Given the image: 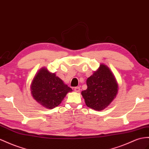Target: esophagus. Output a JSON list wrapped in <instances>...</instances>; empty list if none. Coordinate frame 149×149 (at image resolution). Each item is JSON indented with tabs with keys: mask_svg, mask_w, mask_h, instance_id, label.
<instances>
[{
	"mask_svg": "<svg viewBox=\"0 0 149 149\" xmlns=\"http://www.w3.org/2000/svg\"><path fill=\"white\" fill-rule=\"evenodd\" d=\"M75 92L76 93H79L80 92V87H75L74 88Z\"/></svg>",
	"mask_w": 149,
	"mask_h": 149,
	"instance_id": "34e87169",
	"label": "esophagus"
}]
</instances>
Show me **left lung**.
<instances>
[{"instance_id":"8db88e82","label":"left lung","mask_w":149,"mask_h":149,"mask_svg":"<svg viewBox=\"0 0 149 149\" xmlns=\"http://www.w3.org/2000/svg\"><path fill=\"white\" fill-rule=\"evenodd\" d=\"M87 89L82 91L87 107L101 111L111 103L118 92V84L113 72L104 63L87 78Z\"/></svg>"}]
</instances>
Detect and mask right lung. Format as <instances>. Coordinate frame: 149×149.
Segmentation results:
<instances>
[{"instance_id":"right-lung-1","label":"right lung","mask_w":149,"mask_h":149,"mask_svg":"<svg viewBox=\"0 0 149 149\" xmlns=\"http://www.w3.org/2000/svg\"><path fill=\"white\" fill-rule=\"evenodd\" d=\"M30 90L34 100L47 109L58 106L67 94L72 91L62 79L45 67L40 68L35 74Z\"/></svg>"}]
</instances>
